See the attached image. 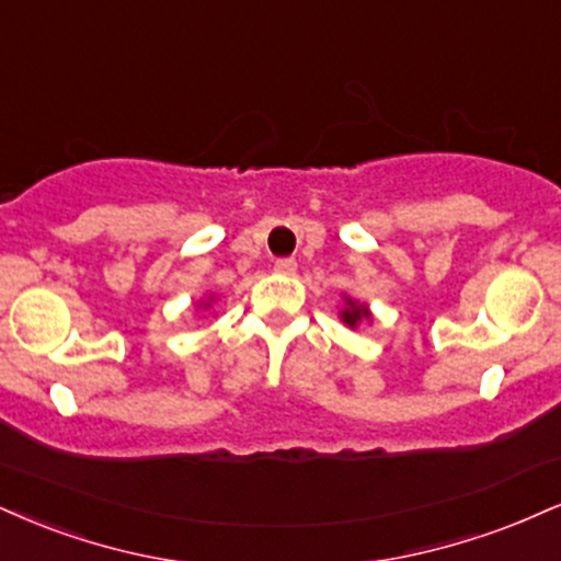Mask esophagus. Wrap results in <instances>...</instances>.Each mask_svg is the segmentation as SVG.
<instances>
[{"label": "esophagus", "instance_id": "34e87169", "mask_svg": "<svg viewBox=\"0 0 561 561\" xmlns=\"http://www.w3.org/2000/svg\"><path fill=\"white\" fill-rule=\"evenodd\" d=\"M274 268L279 274H295V268H298V261H295V259H276Z\"/></svg>", "mask_w": 561, "mask_h": 561}]
</instances>
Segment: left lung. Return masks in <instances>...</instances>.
Returning a JSON list of instances; mask_svg holds the SVG:
<instances>
[{
    "label": "left lung",
    "mask_w": 561,
    "mask_h": 561,
    "mask_svg": "<svg viewBox=\"0 0 561 561\" xmlns=\"http://www.w3.org/2000/svg\"><path fill=\"white\" fill-rule=\"evenodd\" d=\"M366 319H370L368 308L366 306H357L355 300L347 298V308L342 310V321H345L347 327H357V321H366Z\"/></svg>",
    "instance_id": "1"
}]
</instances>
